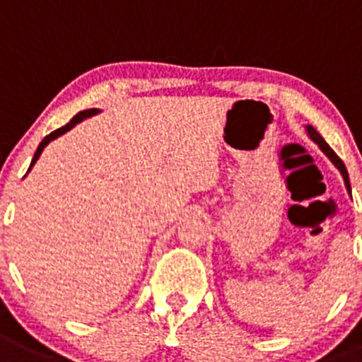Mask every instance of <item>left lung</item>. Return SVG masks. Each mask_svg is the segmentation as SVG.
<instances>
[{
    "mask_svg": "<svg viewBox=\"0 0 362 362\" xmlns=\"http://www.w3.org/2000/svg\"><path fill=\"white\" fill-rule=\"evenodd\" d=\"M307 134H309V137L310 139L314 141V143L318 144L320 146V150L323 151V153L327 155V157L330 158V160H332V164L336 165L337 170H339V173L343 175V180H344V185H346V189H349L350 191V180H349V171H346V168H344V164H343V160H341L339 157H337L336 153H334V150L332 148L329 146V144L325 143V139H323L322 135L318 134V132H316V128H313L310 127V124H307Z\"/></svg>",
    "mask_w": 362,
    "mask_h": 362,
    "instance_id": "1",
    "label": "left lung"
}]
</instances>
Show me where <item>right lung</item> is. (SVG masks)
<instances>
[{
    "label": "right lung",
    "mask_w": 362,
    "mask_h": 362,
    "mask_svg": "<svg viewBox=\"0 0 362 362\" xmlns=\"http://www.w3.org/2000/svg\"><path fill=\"white\" fill-rule=\"evenodd\" d=\"M98 112H100V110H98V109L82 110V112H78V114H76V116H74L73 119L69 121V123H67V124H64L62 128H59V130H55V132H52V134H49V135H46V137H44V139L40 141V144H39V148H37L35 155H33V158H32V164H30L28 171L32 170V165L35 164V162H37V158L40 157V153H42V150H44V148L48 146V144L52 143L53 139H57V137H60V135H62V134H66L67 130H71V128H73L74 124H76V123H80V121H82V119H86V117H90V116H94V114H98Z\"/></svg>",
    "instance_id": "1"
}]
</instances>
